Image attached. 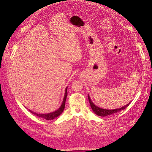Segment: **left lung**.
<instances>
[{
    "instance_id": "8db88e82",
    "label": "left lung",
    "mask_w": 152,
    "mask_h": 152,
    "mask_svg": "<svg viewBox=\"0 0 152 152\" xmlns=\"http://www.w3.org/2000/svg\"><path fill=\"white\" fill-rule=\"evenodd\" d=\"M88 99L89 100V103H90V106L91 107H92V110L95 113V114H96L98 116H102V117H104V116H107V115H111V114H115V113H117L118 112H119V111L122 110H124L125 109L126 107H127L129 104H130L128 103L127 105L126 106H123L122 107H120V108H118V109H112V110H109V109H102L101 107H99L98 106H96V105H95L92 102V100L90 99V96L89 95H88Z\"/></svg>"
}]
</instances>
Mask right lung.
Segmentation results:
<instances>
[{"mask_svg":"<svg viewBox=\"0 0 152 152\" xmlns=\"http://www.w3.org/2000/svg\"><path fill=\"white\" fill-rule=\"evenodd\" d=\"M66 96H67V87L65 89V96H64V99H63V102H62V104L61 106L59 107V109H58L57 110L54 111V112H53V113H49V114H37L35 113L32 112V111H30V112H31L32 114H34V115L39 117L43 118L46 120H53V119L57 117L58 115H60V114L62 113L63 110H64L65 106V102H66Z\"/></svg>","mask_w":152,"mask_h":152,"instance_id":"right-lung-1","label":"right lung"}]
</instances>
